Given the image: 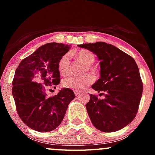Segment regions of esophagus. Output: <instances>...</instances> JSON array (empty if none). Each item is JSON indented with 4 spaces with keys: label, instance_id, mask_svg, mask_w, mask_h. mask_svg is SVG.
<instances>
[{
    "label": "esophagus",
    "instance_id": "obj_1",
    "mask_svg": "<svg viewBox=\"0 0 155 155\" xmlns=\"http://www.w3.org/2000/svg\"><path fill=\"white\" fill-rule=\"evenodd\" d=\"M74 94L76 96H79V94H82V92L79 91H74Z\"/></svg>",
    "mask_w": 155,
    "mask_h": 155
}]
</instances>
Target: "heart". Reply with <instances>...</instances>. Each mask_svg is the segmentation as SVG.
Listing matches in <instances>:
<instances>
[{
    "instance_id": "b5f03b06",
    "label": "heart",
    "mask_w": 155,
    "mask_h": 155,
    "mask_svg": "<svg viewBox=\"0 0 155 155\" xmlns=\"http://www.w3.org/2000/svg\"><path fill=\"white\" fill-rule=\"evenodd\" d=\"M75 56L79 62L85 65L84 71L86 72L87 70H88L93 74H97V71L96 68L92 66L95 61V56L93 52L87 49H81L76 53ZM70 68H71V63H70V54H64L58 64V70L59 73L61 76H67L70 73ZM94 81V77L91 74L87 73L81 76H72L65 78L62 81V85L64 87L73 89V90L80 91L83 90L89 85L93 83Z\"/></svg>"
}]
</instances>
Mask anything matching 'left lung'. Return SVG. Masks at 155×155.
<instances>
[{
	"label": "left lung",
	"instance_id": "1",
	"mask_svg": "<svg viewBox=\"0 0 155 155\" xmlns=\"http://www.w3.org/2000/svg\"><path fill=\"white\" fill-rule=\"evenodd\" d=\"M78 46L90 50L100 60L101 78L91 87L105 98L90 94L86 109L92 124L103 132L122 129L137 115L143 94V82L135 60L104 42Z\"/></svg>",
	"mask_w": 155,
	"mask_h": 155
}]
</instances>
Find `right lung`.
Masks as SVG:
<instances>
[{
	"label": "right lung",
	"mask_w": 155,
	"mask_h": 155,
	"mask_svg": "<svg viewBox=\"0 0 155 155\" xmlns=\"http://www.w3.org/2000/svg\"><path fill=\"white\" fill-rule=\"evenodd\" d=\"M69 49V45L46 43L23 59L15 70L12 92L17 113L34 130L48 132L58 127L75 98L73 91L68 87L53 97L46 94L48 87L60 83L58 64Z\"/></svg>",
	"instance_id": "obj_1"
}]
</instances>
